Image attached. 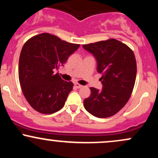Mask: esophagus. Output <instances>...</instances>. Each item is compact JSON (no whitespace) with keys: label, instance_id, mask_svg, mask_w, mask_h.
I'll use <instances>...</instances> for the list:
<instances>
[{"label":"esophagus","instance_id":"1","mask_svg":"<svg viewBox=\"0 0 158 158\" xmlns=\"http://www.w3.org/2000/svg\"><path fill=\"white\" fill-rule=\"evenodd\" d=\"M74 85H75V87L77 88H81V87H82V85L78 84V83H75V84H74Z\"/></svg>","mask_w":158,"mask_h":158}]
</instances>
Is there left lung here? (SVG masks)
I'll use <instances>...</instances> for the list:
<instances>
[{"label":"left lung","instance_id":"1","mask_svg":"<svg viewBox=\"0 0 158 158\" xmlns=\"http://www.w3.org/2000/svg\"><path fill=\"white\" fill-rule=\"evenodd\" d=\"M82 47L97 59L103 86L101 90L90 88L91 94L84 100L85 108L96 117H111L126 106L133 91L137 74L135 54L114 39Z\"/></svg>","mask_w":158,"mask_h":158}]
</instances>
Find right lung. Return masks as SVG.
<instances>
[{
  "label": "right lung",
  "mask_w": 158,
  "mask_h": 158,
  "mask_svg": "<svg viewBox=\"0 0 158 158\" xmlns=\"http://www.w3.org/2000/svg\"><path fill=\"white\" fill-rule=\"evenodd\" d=\"M79 46L46 32L30 38L23 44L19 77L23 95L33 109L51 114L63 108L73 84L54 71Z\"/></svg>",
  "instance_id": "add662e5"
}]
</instances>
